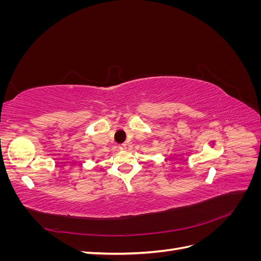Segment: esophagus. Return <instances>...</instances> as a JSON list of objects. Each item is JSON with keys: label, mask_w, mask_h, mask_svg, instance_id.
<instances>
[{"label": "esophagus", "mask_w": 261, "mask_h": 261, "mask_svg": "<svg viewBox=\"0 0 261 261\" xmlns=\"http://www.w3.org/2000/svg\"><path fill=\"white\" fill-rule=\"evenodd\" d=\"M126 148V145L125 144H121V145H118V149L120 150H124Z\"/></svg>", "instance_id": "esophagus-1"}]
</instances>
